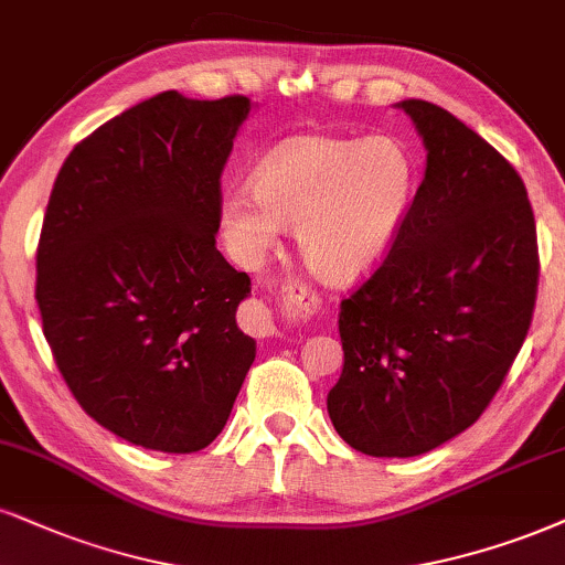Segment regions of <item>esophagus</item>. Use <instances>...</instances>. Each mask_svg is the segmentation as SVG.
<instances>
[{
  "mask_svg": "<svg viewBox=\"0 0 565 565\" xmlns=\"http://www.w3.org/2000/svg\"><path fill=\"white\" fill-rule=\"evenodd\" d=\"M282 294H285V303H288V309L294 311V317H303L306 311L315 306V298L303 296L306 294L303 288H285ZM243 324H246L248 332H254V335H259V338L275 335L271 309L264 301H254L243 309Z\"/></svg>",
  "mask_w": 565,
  "mask_h": 565,
  "instance_id": "obj_1",
  "label": "esophagus"
}]
</instances>
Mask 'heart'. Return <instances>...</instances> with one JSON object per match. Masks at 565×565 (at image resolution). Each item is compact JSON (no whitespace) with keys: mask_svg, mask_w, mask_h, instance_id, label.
<instances>
[{"mask_svg":"<svg viewBox=\"0 0 565 565\" xmlns=\"http://www.w3.org/2000/svg\"><path fill=\"white\" fill-rule=\"evenodd\" d=\"M419 188L411 149L395 136H301L271 149L248 188L220 196L222 238L241 262L262 259L277 230H296L298 254L330 285L377 271L403 230Z\"/></svg>","mask_w":565,"mask_h":565,"instance_id":"b5f03b06","label":"heart"}]
</instances>
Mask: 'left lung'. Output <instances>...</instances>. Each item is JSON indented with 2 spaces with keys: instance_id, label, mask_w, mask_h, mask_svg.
<instances>
[{
  "instance_id": "1",
  "label": "left lung",
  "mask_w": 565,
  "mask_h": 565,
  "mask_svg": "<svg viewBox=\"0 0 565 565\" xmlns=\"http://www.w3.org/2000/svg\"><path fill=\"white\" fill-rule=\"evenodd\" d=\"M427 167L398 246L340 303L343 372L327 414L374 458H414L469 429L524 345L537 230L519 172L424 99L395 104Z\"/></svg>"
}]
</instances>
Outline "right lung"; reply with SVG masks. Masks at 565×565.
Masks as SVG:
<instances>
[{"label": "right lung", "instance_id": "obj_1", "mask_svg": "<svg viewBox=\"0 0 565 565\" xmlns=\"http://www.w3.org/2000/svg\"><path fill=\"white\" fill-rule=\"evenodd\" d=\"M248 96L162 90L70 151L36 254L44 338L83 411L122 440L196 452L256 359L246 271L214 246L220 175Z\"/></svg>", "mask_w": 565, "mask_h": 565}]
</instances>
